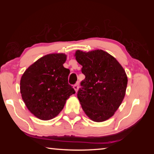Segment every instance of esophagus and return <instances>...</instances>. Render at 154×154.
Segmentation results:
<instances>
[{
	"instance_id": "obj_1",
	"label": "esophagus",
	"mask_w": 154,
	"mask_h": 154,
	"mask_svg": "<svg viewBox=\"0 0 154 154\" xmlns=\"http://www.w3.org/2000/svg\"><path fill=\"white\" fill-rule=\"evenodd\" d=\"M73 88L75 89V92H77L78 89H79V83H76V84H75V85H73Z\"/></svg>"
}]
</instances>
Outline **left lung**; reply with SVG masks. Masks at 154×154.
I'll return each mask as SVG.
<instances>
[{
	"mask_svg": "<svg viewBox=\"0 0 154 154\" xmlns=\"http://www.w3.org/2000/svg\"><path fill=\"white\" fill-rule=\"evenodd\" d=\"M75 56L85 76L77 92L83 110L94 122L105 121L113 116L124 98L126 72L114 57L101 49L77 50Z\"/></svg>",
	"mask_w": 154,
	"mask_h": 154,
	"instance_id": "8db88e82",
	"label": "left lung"
}]
</instances>
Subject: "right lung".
I'll use <instances>...</instances> for the list:
<instances>
[{"instance_id": "right-lung-1", "label": "right lung", "mask_w": 154, "mask_h": 154, "mask_svg": "<svg viewBox=\"0 0 154 154\" xmlns=\"http://www.w3.org/2000/svg\"><path fill=\"white\" fill-rule=\"evenodd\" d=\"M64 54L42 57L28 68L20 80V92L28 110L36 118L49 120L60 113L75 93L68 83L69 69L63 66Z\"/></svg>"}]
</instances>
